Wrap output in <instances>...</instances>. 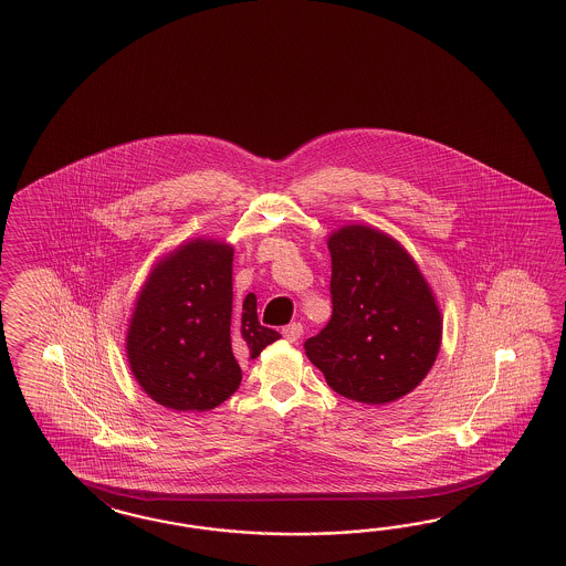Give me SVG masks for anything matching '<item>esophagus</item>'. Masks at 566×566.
Returning <instances> with one entry per match:
<instances>
[{"label": "esophagus", "mask_w": 566, "mask_h": 566, "mask_svg": "<svg viewBox=\"0 0 566 566\" xmlns=\"http://www.w3.org/2000/svg\"><path fill=\"white\" fill-rule=\"evenodd\" d=\"M282 335H284L286 342L294 344V342H298L301 335H303V325H301V323H290V325H286V327L282 329Z\"/></svg>", "instance_id": "34e87169"}]
</instances>
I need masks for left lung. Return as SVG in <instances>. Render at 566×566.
<instances>
[{"label": "left lung", "instance_id": "left-lung-1", "mask_svg": "<svg viewBox=\"0 0 566 566\" xmlns=\"http://www.w3.org/2000/svg\"><path fill=\"white\" fill-rule=\"evenodd\" d=\"M327 248L332 321L304 352L345 399L395 402L421 385L440 354L438 298L413 255L376 227L344 224Z\"/></svg>", "mask_w": 566, "mask_h": 566}]
</instances>
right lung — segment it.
Listing matches in <instances>:
<instances>
[{
  "mask_svg": "<svg viewBox=\"0 0 566 566\" xmlns=\"http://www.w3.org/2000/svg\"><path fill=\"white\" fill-rule=\"evenodd\" d=\"M231 243L196 237L153 263L128 318L125 349L138 386L178 413L208 411L241 385L239 359L280 333L258 321V298L233 308Z\"/></svg>",
  "mask_w": 566,
  "mask_h": 566,
  "instance_id": "right-lung-1",
  "label": "right lung"
}]
</instances>
